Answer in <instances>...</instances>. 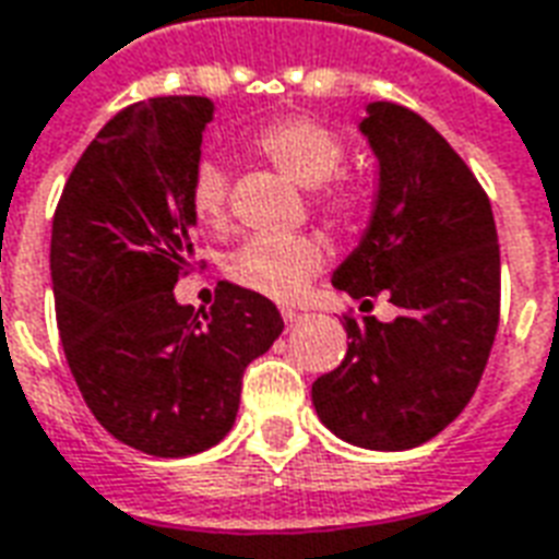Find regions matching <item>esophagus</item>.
Wrapping results in <instances>:
<instances>
[{
	"label": "esophagus",
	"instance_id": "34e87169",
	"mask_svg": "<svg viewBox=\"0 0 559 559\" xmlns=\"http://www.w3.org/2000/svg\"><path fill=\"white\" fill-rule=\"evenodd\" d=\"M283 319L285 324H297V321H304V312H297V309H283Z\"/></svg>",
	"mask_w": 559,
	"mask_h": 559
}]
</instances>
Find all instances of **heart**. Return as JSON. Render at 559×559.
I'll return each instance as SVG.
<instances>
[{
	"instance_id": "1",
	"label": "heart",
	"mask_w": 559,
	"mask_h": 559,
	"mask_svg": "<svg viewBox=\"0 0 559 559\" xmlns=\"http://www.w3.org/2000/svg\"><path fill=\"white\" fill-rule=\"evenodd\" d=\"M252 151L288 181L316 190V211L342 229H354L366 214V193L348 181H330L342 166V142L309 118H276L252 133ZM190 207L205 229L219 231L229 219V181L217 163L205 160L190 185ZM328 250L312 235L250 238L229 259L231 283L267 300H297L321 274Z\"/></svg>"
}]
</instances>
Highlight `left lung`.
Masks as SVG:
<instances>
[{
  "label": "left lung",
  "mask_w": 559,
  "mask_h": 559,
  "mask_svg": "<svg viewBox=\"0 0 559 559\" xmlns=\"http://www.w3.org/2000/svg\"><path fill=\"white\" fill-rule=\"evenodd\" d=\"M360 133L378 157V199L333 285L369 309L386 295L399 316H345L348 352L312 384V405L342 441L411 450L462 414L486 372L500 247L486 190L426 118L378 100Z\"/></svg>",
  "instance_id": "1"
}]
</instances>
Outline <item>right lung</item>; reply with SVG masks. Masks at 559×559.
Listing matches in <instances>:
<instances>
[{"label":"right lung","mask_w":559,"mask_h":559,"mask_svg":"<svg viewBox=\"0 0 559 559\" xmlns=\"http://www.w3.org/2000/svg\"><path fill=\"white\" fill-rule=\"evenodd\" d=\"M207 97L121 109L73 166L52 214L50 274L64 357L85 405L133 450L181 459L226 438L250 360L283 333L280 309L219 283L207 312L175 300L193 267L190 185Z\"/></svg>","instance_id":"add662e5"}]
</instances>
